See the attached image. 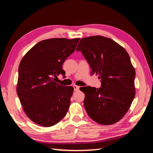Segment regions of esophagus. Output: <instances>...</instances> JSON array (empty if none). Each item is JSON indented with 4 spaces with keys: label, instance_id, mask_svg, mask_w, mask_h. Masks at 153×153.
Here are the masks:
<instances>
[{
    "label": "esophagus",
    "instance_id": "obj_1",
    "mask_svg": "<svg viewBox=\"0 0 153 153\" xmlns=\"http://www.w3.org/2000/svg\"><path fill=\"white\" fill-rule=\"evenodd\" d=\"M73 88H74V90H75V91H77L79 90L80 87L79 86H77L76 85H73Z\"/></svg>",
    "mask_w": 153,
    "mask_h": 153
}]
</instances>
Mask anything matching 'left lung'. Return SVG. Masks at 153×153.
<instances>
[{
  "label": "left lung",
  "instance_id": "left-lung-1",
  "mask_svg": "<svg viewBox=\"0 0 153 153\" xmlns=\"http://www.w3.org/2000/svg\"><path fill=\"white\" fill-rule=\"evenodd\" d=\"M76 51L89 62L92 73L101 80L99 89L90 87L84 91L87 114L100 124L116 123L126 115L135 96V70L129 54L122 46L102 36L81 39Z\"/></svg>",
  "mask_w": 153,
  "mask_h": 153
}]
</instances>
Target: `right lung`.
<instances>
[{"mask_svg":"<svg viewBox=\"0 0 153 153\" xmlns=\"http://www.w3.org/2000/svg\"><path fill=\"white\" fill-rule=\"evenodd\" d=\"M80 38L45 39L30 49L18 68L16 92L27 116L40 126L50 127L65 116L73 87L55 82L62 64L75 52Z\"/></svg>","mask_w":153,"mask_h":153,"instance_id":"add662e5","label":"right lung"}]
</instances>
